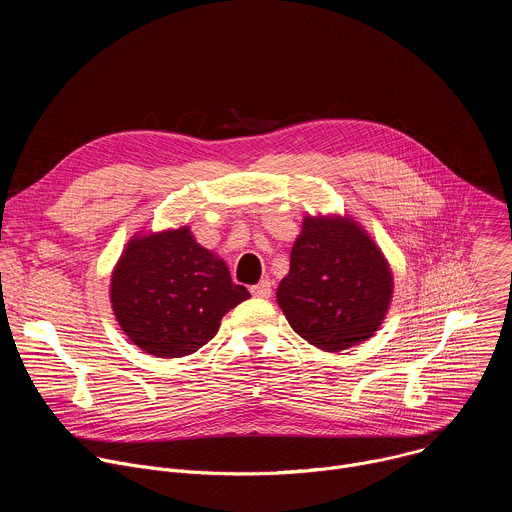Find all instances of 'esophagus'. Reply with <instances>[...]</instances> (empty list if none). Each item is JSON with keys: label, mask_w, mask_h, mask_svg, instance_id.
I'll return each mask as SVG.
<instances>
[{"label": "esophagus", "mask_w": 512, "mask_h": 512, "mask_svg": "<svg viewBox=\"0 0 512 512\" xmlns=\"http://www.w3.org/2000/svg\"><path fill=\"white\" fill-rule=\"evenodd\" d=\"M271 291H273V283L269 279H261L257 285L251 287V294L255 298H269Z\"/></svg>", "instance_id": "1"}]
</instances>
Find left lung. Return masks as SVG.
I'll return each instance as SVG.
<instances>
[{
	"instance_id": "1",
	"label": "left lung",
	"mask_w": 512,
	"mask_h": 512,
	"mask_svg": "<svg viewBox=\"0 0 512 512\" xmlns=\"http://www.w3.org/2000/svg\"><path fill=\"white\" fill-rule=\"evenodd\" d=\"M393 294L383 253L348 218H304L277 304L310 344L338 352L381 326Z\"/></svg>"
}]
</instances>
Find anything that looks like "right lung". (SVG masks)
Masks as SVG:
<instances>
[{
    "mask_svg": "<svg viewBox=\"0 0 512 512\" xmlns=\"http://www.w3.org/2000/svg\"><path fill=\"white\" fill-rule=\"evenodd\" d=\"M249 296L188 227L133 239L111 281L119 326L133 344L160 358L202 348L223 316Z\"/></svg>",
    "mask_w": 512,
    "mask_h": 512,
    "instance_id": "obj_1",
    "label": "right lung"
}]
</instances>
